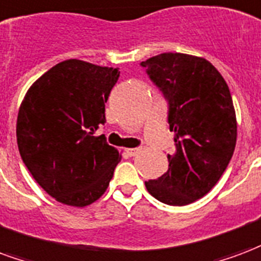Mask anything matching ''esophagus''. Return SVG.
Masks as SVG:
<instances>
[{
    "instance_id": "esophagus-1",
    "label": "esophagus",
    "mask_w": 261,
    "mask_h": 261,
    "mask_svg": "<svg viewBox=\"0 0 261 261\" xmlns=\"http://www.w3.org/2000/svg\"><path fill=\"white\" fill-rule=\"evenodd\" d=\"M140 150L141 148H128V149H127V153H128L130 156H136Z\"/></svg>"
}]
</instances>
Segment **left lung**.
Instances as JSON below:
<instances>
[{
  "instance_id": "1",
  "label": "left lung",
  "mask_w": 261,
  "mask_h": 261,
  "mask_svg": "<svg viewBox=\"0 0 261 261\" xmlns=\"http://www.w3.org/2000/svg\"><path fill=\"white\" fill-rule=\"evenodd\" d=\"M169 101L175 155L169 170L145 181L153 198L185 206L207 194L227 169L237 144V116L220 71L204 58L166 52L141 62Z\"/></svg>"
}]
</instances>
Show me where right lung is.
I'll return each mask as SVG.
<instances>
[{"instance_id": "add662e5", "label": "right lung", "mask_w": 261, "mask_h": 261, "mask_svg": "<svg viewBox=\"0 0 261 261\" xmlns=\"http://www.w3.org/2000/svg\"><path fill=\"white\" fill-rule=\"evenodd\" d=\"M117 69L67 59L45 71L23 98L17 148L38 185L55 200L84 207L105 194L121 155L95 137Z\"/></svg>"}]
</instances>
